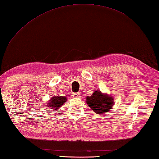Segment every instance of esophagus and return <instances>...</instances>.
<instances>
[{"instance_id":"esophagus-1","label":"esophagus","mask_w":159,"mask_h":159,"mask_svg":"<svg viewBox=\"0 0 159 159\" xmlns=\"http://www.w3.org/2000/svg\"><path fill=\"white\" fill-rule=\"evenodd\" d=\"M73 97H75V98H81V94L80 93H73Z\"/></svg>"}]
</instances>
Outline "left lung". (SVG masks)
<instances>
[{
    "label": "left lung",
    "mask_w": 159,
    "mask_h": 159,
    "mask_svg": "<svg viewBox=\"0 0 159 159\" xmlns=\"http://www.w3.org/2000/svg\"><path fill=\"white\" fill-rule=\"evenodd\" d=\"M86 102L97 114H105L110 111L114 104V98L107 94L102 93L99 90H96L91 96H88Z\"/></svg>",
    "instance_id": "1"
}]
</instances>
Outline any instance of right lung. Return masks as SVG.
<instances>
[{"label":"right lung","instance_id":"right-lung-1","mask_svg":"<svg viewBox=\"0 0 159 159\" xmlns=\"http://www.w3.org/2000/svg\"><path fill=\"white\" fill-rule=\"evenodd\" d=\"M66 97L64 96H56L51 98V99L48 102V107H50L52 110L57 109L61 107L62 105L66 103Z\"/></svg>","mask_w":159,"mask_h":159}]
</instances>
